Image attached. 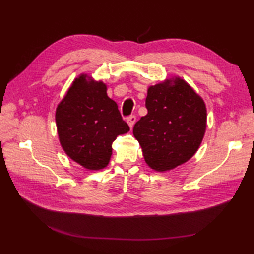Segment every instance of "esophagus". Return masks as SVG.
Returning a JSON list of instances; mask_svg holds the SVG:
<instances>
[{
  "instance_id": "esophagus-1",
  "label": "esophagus",
  "mask_w": 254,
  "mask_h": 254,
  "mask_svg": "<svg viewBox=\"0 0 254 254\" xmlns=\"http://www.w3.org/2000/svg\"><path fill=\"white\" fill-rule=\"evenodd\" d=\"M127 122L128 124V127L132 128L134 127V124H135V122H136V117L135 116H130L127 119Z\"/></svg>"
}]
</instances>
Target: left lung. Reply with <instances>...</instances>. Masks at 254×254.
Masks as SVG:
<instances>
[{
  "label": "left lung",
  "mask_w": 254,
  "mask_h": 254,
  "mask_svg": "<svg viewBox=\"0 0 254 254\" xmlns=\"http://www.w3.org/2000/svg\"><path fill=\"white\" fill-rule=\"evenodd\" d=\"M147 115L133 127L150 169L166 172L190 160L206 131L207 110L203 98L180 76L150 85Z\"/></svg>",
  "instance_id": "1"
}]
</instances>
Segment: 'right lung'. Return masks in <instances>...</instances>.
<instances>
[{
    "label": "right lung",
    "instance_id": "obj_1",
    "mask_svg": "<svg viewBox=\"0 0 254 254\" xmlns=\"http://www.w3.org/2000/svg\"><path fill=\"white\" fill-rule=\"evenodd\" d=\"M57 131L61 146L75 163L90 171L106 168L112 143L130 131L107 85L82 73L75 78L56 109Z\"/></svg>",
    "mask_w": 254,
    "mask_h": 254
}]
</instances>
